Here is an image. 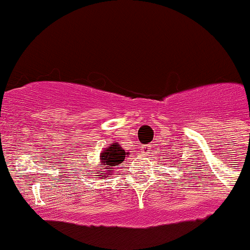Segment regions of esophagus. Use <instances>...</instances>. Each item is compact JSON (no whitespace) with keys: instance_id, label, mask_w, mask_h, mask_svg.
Masks as SVG:
<instances>
[{"instance_id":"34e87169","label":"esophagus","mask_w":250,"mask_h":250,"mask_svg":"<svg viewBox=\"0 0 250 250\" xmlns=\"http://www.w3.org/2000/svg\"><path fill=\"white\" fill-rule=\"evenodd\" d=\"M150 149H152L150 146H142V147H141V153L145 155H148L150 153Z\"/></svg>"}]
</instances>
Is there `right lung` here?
Masks as SVG:
<instances>
[{
    "mask_svg": "<svg viewBox=\"0 0 250 250\" xmlns=\"http://www.w3.org/2000/svg\"><path fill=\"white\" fill-rule=\"evenodd\" d=\"M128 152H125L124 148L119 145V143H110V146L103 148V150L100 154V163L96 167L98 169L95 170V174H98L101 179L103 177H109L112 175L114 167L122 164L124 162L125 157H127Z\"/></svg>",
    "mask_w": 250,
    "mask_h": 250,
    "instance_id": "add662e5",
    "label": "right lung"
}]
</instances>
